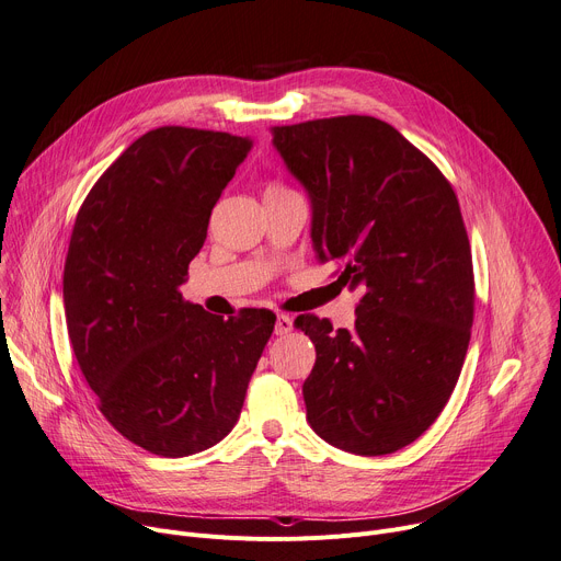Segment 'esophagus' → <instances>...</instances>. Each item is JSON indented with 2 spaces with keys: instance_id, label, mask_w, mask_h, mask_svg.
Masks as SVG:
<instances>
[{
  "instance_id": "1",
  "label": "esophagus",
  "mask_w": 561,
  "mask_h": 561,
  "mask_svg": "<svg viewBox=\"0 0 561 561\" xmlns=\"http://www.w3.org/2000/svg\"><path fill=\"white\" fill-rule=\"evenodd\" d=\"M291 324H295V322H291V317L289 314H278L276 317V335H287L289 331H291Z\"/></svg>"
}]
</instances>
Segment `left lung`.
Returning <instances> with one entry per match:
<instances>
[{
  "label": "left lung",
  "mask_w": 561,
  "mask_h": 561,
  "mask_svg": "<svg viewBox=\"0 0 561 561\" xmlns=\"http://www.w3.org/2000/svg\"><path fill=\"white\" fill-rule=\"evenodd\" d=\"M272 135L310 198L314 253L363 291L352 331L297 317L317 352L304 383L308 422L352 455H392L440 415L468 352L474 278L459 201L432 159L379 118Z\"/></svg>",
  "instance_id": "8db88e82"
}]
</instances>
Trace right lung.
Returning a JSON list of instances; mask_svg holds the SVG:
<instances>
[{"instance_id": "right-lung-1", "label": "right lung", "mask_w": 561, "mask_h": 561, "mask_svg": "<svg viewBox=\"0 0 561 561\" xmlns=\"http://www.w3.org/2000/svg\"><path fill=\"white\" fill-rule=\"evenodd\" d=\"M249 137L194 127L146 131L93 184L64 270L75 358L102 415L159 457H190L230 434L276 314L226 319L184 301Z\"/></svg>"}]
</instances>
